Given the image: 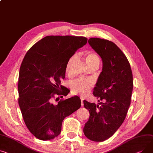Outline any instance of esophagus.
I'll return each instance as SVG.
<instances>
[{
  "label": "esophagus",
  "mask_w": 153,
  "mask_h": 153,
  "mask_svg": "<svg viewBox=\"0 0 153 153\" xmlns=\"http://www.w3.org/2000/svg\"><path fill=\"white\" fill-rule=\"evenodd\" d=\"M80 100H81V106H84V103H83V100L84 99L82 98H80Z\"/></svg>",
  "instance_id": "34e87169"
}]
</instances>
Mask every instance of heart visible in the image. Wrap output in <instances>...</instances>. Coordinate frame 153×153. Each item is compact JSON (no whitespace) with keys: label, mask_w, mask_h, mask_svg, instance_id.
Masks as SVG:
<instances>
[{"label":"heart","mask_w":153,"mask_h":153,"mask_svg":"<svg viewBox=\"0 0 153 153\" xmlns=\"http://www.w3.org/2000/svg\"><path fill=\"white\" fill-rule=\"evenodd\" d=\"M76 58V55H74L71 57L68 62L65 71L67 74L71 73V66L73 62ZM85 60L90 68L94 64L99 62L98 56L94 52H88L85 53ZM94 85V81L92 79H76L73 80L71 83L70 87L72 92L74 94H79L80 95H86L88 94L90 89L92 88Z\"/></svg>","instance_id":"heart-1"}]
</instances>
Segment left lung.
I'll return each mask as SVG.
<instances>
[{"mask_svg":"<svg viewBox=\"0 0 153 153\" xmlns=\"http://www.w3.org/2000/svg\"><path fill=\"white\" fill-rule=\"evenodd\" d=\"M88 42L102 59V71L93 94L103 102L97 105L84 100L90 113L84 133L91 141H103L113 136L125 120L130 105L133 76L127 57L114 43L97 37L89 39Z\"/></svg>","mask_w":153,"mask_h":153,"instance_id":"obj_1","label":"left lung"}]
</instances>
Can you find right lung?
I'll return each mask as SVG.
<instances>
[{"label": "right lung", "mask_w": 153, "mask_h": 153, "mask_svg": "<svg viewBox=\"0 0 153 153\" xmlns=\"http://www.w3.org/2000/svg\"><path fill=\"white\" fill-rule=\"evenodd\" d=\"M82 36H48L33 45L20 66L18 104L25 123L34 136L49 140L58 136L64 119L81 106L74 96L52 103L55 95L63 97L70 91L61 85L69 58L85 45Z\"/></svg>", "instance_id": "add662e5"}]
</instances>
